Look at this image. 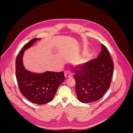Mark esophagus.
Masks as SVG:
<instances>
[{"instance_id": "1", "label": "esophagus", "mask_w": 133, "mask_h": 133, "mask_svg": "<svg viewBox=\"0 0 133 133\" xmlns=\"http://www.w3.org/2000/svg\"><path fill=\"white\" fill-rule=\"evenodd\" d=\"M64 75H65V78H71L73 76V73L70 70H66L64 72Z\"/></svg>"}]
</instances>
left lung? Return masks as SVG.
<instances>
[{
	"mask_svg": "<svg viewBox=\"0 0 133 133\" xmlns=\"http://www.w3.org/2000/svg\"><path fill=\"white\" fill-rule=\"evenodd\" d=\"M114 67L109 52L103 44L98 58L84 64L80 70L75 67V91L79 101L89 103L101 99L110 88Z\"/></svg>",
	"mask_w": 133,
	"mask_h": 133,
	"instance_id": "obj_1",
	"label": "left lung"
}]
</instances>
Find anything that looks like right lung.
<instances>
[{"label": "right lung", "instance_id": "add662e5", "mask_svg": "<svg viewBox=\"0 0 133 133\" xmlns=\"http://www.w3.org/2000/svg\"><path fill=\"white\" fill-rule=\"evenodd\" d=\"M39 39L34 38L23 46L15 60V75L21 93L30 102L42 105L51 102L59 86L65 80L64 71L34 74L26 70L23 65L24 50Z\"/></svg>", "mask_w": 133, "mask_h": 133}]
</instances>
